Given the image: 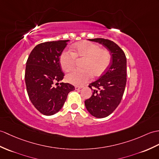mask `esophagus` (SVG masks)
I'll return each mask as SVG.
<instances>
[{"label": "esophagus", "instance_id": "esophagus-1", "mask_svg": "<svg viewBox=\"0 0 159 159\" xmlns=\"http://www.w3.org/2000/svg\"><path fill=\"white\" fill-rule=\"evenodd\" d=\"M82 88H83V87L76 86V87H75V89H76V90H79V89H82Z\"/></svg>", "mask_w": 159, "mask_h": 159}]
</instances>
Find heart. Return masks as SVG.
<instances>
[{
  "instance_id": "obj_1",
  "label": "heart",
  "mask_w": 159,
  "mask_h": 159,
  "mask_svg": "<svg viewBox=\"0 0 159 159\" xmlns=\"http://www.w3.org/2000/svg\"><path fill=\"white\" fill-rule=\"evenodd\" d=\"M76 60H83V69L74 70L66 75V80L74 84L81 85L90 79L91 76L99 77L104 74L110 65L111 55L108 50L100 48L98 45L89 41H83L72 47V52L66 51L60 57L61 68L70 71L76 65Z\"/></svg>"
}]
</instances>
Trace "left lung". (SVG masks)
Masks as SVG:
<instances>
[{
  "label": "left lung",
  "instance_id": "left-lung-1",
  "mask_svg": "<svg viewBox=\"0 0 159 159\" xmlns=\"http://www.w3.org/2000/svg\"><path fill=\"white\" fill-rule=\"evenodd\" d=\"M102 44L111 55V63L97 80L89 84L93 93L84 101L91 115L104 118L112 114L121 102L127 82V59L124 51L115 43L102 38L89 39Z\"/></svg>",
  "mask_w": 159,
  "mask_h": 159
}]
</instances>
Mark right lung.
<instances>
[{"label":"right lung","instance_id":"obj_1","mask_svg":"<svg viewBox=\"0 0 159 159\" xmlns=\"http://www.w3.org/2000/svg\"><path fill=\"white\" fill-rule=\"evenodd\" d=\"M68 42L64 40L40 43L32 49L26 61L25 82L28 97L44 115L57 113L69 92L75 90L71 84L58 83L64 76L60 57Z\"/></svg>","mask_w":159,"mask_h":159}]
</instances>
